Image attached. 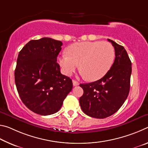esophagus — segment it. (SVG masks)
<instances>
[{
  "instance_id": "obj_1",
  "label": "esophagus",
  "mask_w": 148,
  "mask_h": 148,
  "mask_svg": "<svg viewBox=\"0 0 148 148\" xmlns=\"http://www.w3.org/2000/svg\"><path fill=\"white\" fill-rule=\"evenodd\" d=\"M72 84H73L74 86H78V85H79L78 82L76 81V80H73V81H72Z\"/></svg>"
}]
</instances>
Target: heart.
I'll list each match as a JSON object with an SVG mask.
<instances>
[{
  "label": "heart",
  "mask_w": 148,
  "mask_h": 148,
  "mask_svg": "<svg viewBox=\"0 0 148 148\" xmlns=\"http://www.w3.org/2000/svg\"><path fill=\"white\" fill-rule=\"evenodd\" d=\"M68 53L59 57L64 73L71 75L78 68L88 81L102 78L111 69L115 59V50L108 42H84L69 47Z\"/></svg>",
  "instance_id": "heart-1"
}]
</instances>
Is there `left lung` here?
<instances>
[{
	"instance_id": "1",
	"label": "left lung",
	"mask_w": 148,
	"mask_h": 148,
	"mask_svg": "<svg viewBox=\"0 0 148 148\" xmlns=\"http://www.w3.org/2000/svg\"><path fill=\"white\" fill-rule=\"evenodd\" d=\"M114 47L116 58L111 69L96 82L81 84L84 94L80 107L90 117L104 119L118 110L128 97L132 72L131 61L123 46L108 39Z\"/></svg>"
}]
</instances>
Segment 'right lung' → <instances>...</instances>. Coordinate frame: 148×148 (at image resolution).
Instances as JSON below:
<instances>
[{
	"label": "right lung",
	"mask_w": 148,
	"mask_h": 148,
	"mask_svg": "<svg viewBox=\"0 0 148 148\" xmlns=\"http://www.w3.org/2000/svg\"><path fill=\"white\" fill-rule=\"evenodd\" d=\"M62 45L47 37L32 40L17 57L15 82L20 99L29 110L42 116L58 112L72 89V79L61 73L57 62Z\"/></svg>",
	"instance_id": "add662e5"
}]
</instances>
